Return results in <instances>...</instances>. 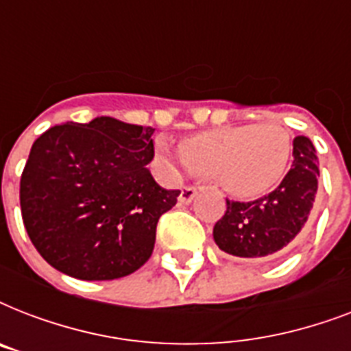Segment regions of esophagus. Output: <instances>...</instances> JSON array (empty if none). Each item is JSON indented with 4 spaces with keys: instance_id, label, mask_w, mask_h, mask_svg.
Wrapping results in <instances>:
<instances>
[{
    "instance_id": "1",
    "label": "esophagus",
    "mask_w": 351,
    "mask_h": 351,
    "mask_svg": "<svg viewBox=\"0 0 351 351\" xmlns=\"http://www.w3.org/2000/svg\"><path fill=\"white\" fill-rule=\"evenodd\" d=\"M197 187L193 186H186L184 189H182L180 197H178V200H180V204H191L193 198L197 197Z\"/></svg>"
}]
</instances>
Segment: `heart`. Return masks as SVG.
Listing matches in <instances>:
<instances>
[{"label":"heart","instance_id":"heart-1","mask_svg":"<svg viewBox=\"0 0 351 351\" xmlns=\"http://www.w3.org/2000/svg\"><path fill=\"white\" fill-rule=\"evenodd\" d=\"M154 151L171 167L219 176L233 197L255 198L282 182L293 156V140L278 123H242L197 132L182 142L180 153L165 138H158Z\"/></svg>","mask_w":351,"mask_h":351}]
</instances>
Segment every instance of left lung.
Segmentation results:
<instances>
[{"mask_svg":"<svg viewBox=\"0 0 351 351\" xmlns=\"http://www.w3.org/2000/svg\"><path fill=\"white\" fill-rule=\"evenodd\" d=\"M319 160L310 138L293 140V164L280 186L253 202L226 200L224 217L215 224L220 250L240 258H271L288 251L310 219L315 202Z\"/></svg>","mask_w":351,"mask_h":351,"instance_id":"left-lung-1","label":"left lung"}]
</instances>
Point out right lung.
I'll return each mask as SVG.
<instances>
[{
  "instance_id": "obj_1",
  "label": "right lung",
  "mask_w": 351,
  "mask_h": 351,
  "mask_svg": "<svg viewBox=\"0 0 351 351\" xmlns=\"http://www.w3.org/2000/svg\"><path fill=\"white\" fill-rule=\"evenodd\" d=\"M153 127L98 117L63 123L30 149L19 182L25 230L52 267L112 280L142 267L180 191L154 182Z\"/></svg>"
}]
</instances>
